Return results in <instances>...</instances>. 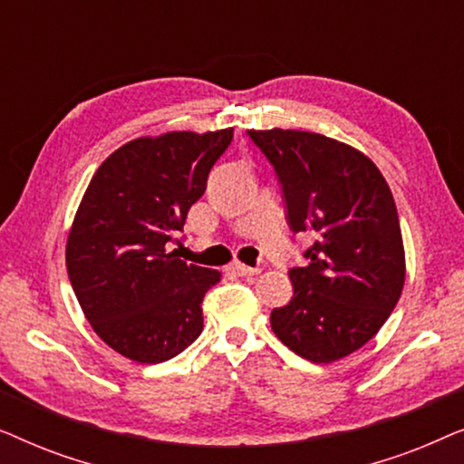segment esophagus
Segmentation results:
<instances>
[{
	"label": "esophagus",
	"mask_w": 464,
	"mask_h": 464,
	"mask_svg": "<svg viewBox=\"0 0 464 464\" xmlns=\"http://www.w3.org/2000/svg\"><path fill=\"white\" fill-rule=\"evenodd\" d=\"M227 270L234 272V275H238V276H256V275H259V268H251V266H245L240 262L230 264V266H227Z\"/></svg>",
	"instance_id": "1"
}]
</instances>
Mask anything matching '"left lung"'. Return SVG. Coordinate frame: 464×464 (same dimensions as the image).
<instances>
[{
    "instance_id": "8db88e82",
    "label": "left lung",
    "mask_w": 464,
    "mask_h": 464,
    "mask_svg": "<svg viewBox=\"0 0 464 464\" xmlns=\"http://www.w3.org/2000/svg\"><path fill=\"white\" fill-rule=\"evenodd\" d=\"M287 202L289 226L314 245L291 268L294 297L270 314L272 332L313 363L365 346L389 319L405 283V251L391 188L353 145L308 130H249Z\"/></svg>"
}]
</instances>
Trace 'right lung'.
Instances as JSON below:
<instances>
[{
  "label": "right lung",
  "instance_id": "add662e5",
  "mask_svg": "<svg viewBox=\"0 0 464 464\" xmlns=\"http://www.w3.org/2000/svg\"><path fill=\"white\" fill-rule=\"evenodd\" d=\"M232 132L132 139L105 158L82 196L65 246L69 281L94 334L135 363L173 359L202 332V297L221 272L169 246Z\"/></svg>",
  "mask_w": 464,
  "mask_h": 464
}]
</instances>
